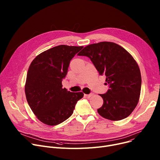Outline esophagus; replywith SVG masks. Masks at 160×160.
<instances>
[{"label":"esophagus","instance_id":"34e87169","mask_svg":"<svg viewBox=\"0 0 160 160\" xmlns=\"http://www.w3.org/2000/svg\"><path fill=\"white\" fill-rule=\"evenodd\" d=\"M93 93H90V94H88V95L85 94L84 97H86V98H90L91 96H93Z\"/></svg>","mask_w":160,"mask_h":160}]
</instances>
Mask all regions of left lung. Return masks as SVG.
I'll return each mask as SVG.
<instances>
[{
  "label": "left lung",
  "mask_w": 160,
  "mask_h": 160,
  "mask_svg": "<svg viewBox=\"0 0 160 160\" xmlns=\"http://www.w3.org/2000/svg\"><path fill=\"white\" fill-rule=\"evenodd\" d=\"M90 58L100 75L106 77L110 89L105 94L98 113L105 119L119 121L127 118L139 99L141 76L138 63L121 46L103 41L91 44L78 54Z\"/></svg>",
  "instance_id": "1"
}]
</instances>
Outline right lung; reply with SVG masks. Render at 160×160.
Returning <instances> with one entry per match:
<instances>
[{
  "instance_id": "right-lung-1",
  "label": "right lung",
  "mask_w": 160,
  "mask_h": 160,
  "mask_svg": "<svg viewBox=\"0 0 160 160\" xmlns=\"http://www.w3.org/2000/svg\"><path fill=\"white\" fill-rule=\"evenodd\" d=\"M83 47L59 45L38 55L28 68L24 91L29 106L43 123L55 126L72 114L82 92L62 88L70 61Z\"/></svg>"
}]
</instances>
